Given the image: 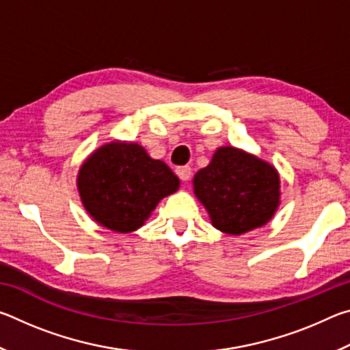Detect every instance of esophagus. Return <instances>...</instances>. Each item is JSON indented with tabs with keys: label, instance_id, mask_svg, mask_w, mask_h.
Masks as SVG:
<instances>
[{
	"label": "esophagus",
	"instance_id": "obj_1",
	"mask_svg": "<svg viewBox=\"0 0 350 350\" xmlns=\"http://www.w3.org/2000/svg\"><path fill=\"white\" fill-rule=\"evenodd\" d=\"M176 174L180 177L182 180H189V177H191V168L189 167H179L176 170Z\"/></svg>",
	"mask_w": 350,
	"mask_h": 350
}]
</instances>
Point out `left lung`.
I'll use <instances>...</instances> for the list:
<instances>
[{"instance_id":"1","label":"left lung","mask_w":350,"mask_h":350,"mask_svg":"<svg viewBox=\"0 0 350 350\" xmlns=\"http://www.w3.org/2000/svg\"><path fill=\"white\" fill-rule=\"evenodd\" d=\"M276 168L254 154L221 146L194 174V194L208 211L213 227L239 236L262 227L281 204Z\"/></svg>"}]
</instances>
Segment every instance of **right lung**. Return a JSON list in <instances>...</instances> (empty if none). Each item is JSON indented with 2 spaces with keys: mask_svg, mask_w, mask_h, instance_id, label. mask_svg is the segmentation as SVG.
<instances>
[{
  "mask_svg": "<svg viewBox=\"0 0 350 350\" xmlns=\"http://www.w3.org/2000/svg\"><path fill=\"white\" fill-rule=\"evenodd\" d=\"M180 180L167 163L150 157L135 142L112 140L81 163L77 176L81 204L94 221L117 233H131L145 224Z\"/></svg>",
  "mask_w": 350,
  "mask_h": 350,
  "instance_id": "obj_1",
  "label": "right lung"
}]
</instances>
